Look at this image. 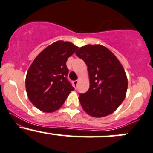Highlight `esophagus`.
Listing matches in <instances>:
<instances>
[{"label":"esophagus","mask_w":153,"mask_h":153,"mask_svg":"<svg viewBox=\"0 0 153 153\" xmlns=\"http://www.w3.org/2000/svg\"><path fill=\"white\" fill-rule=\"evenodd\" d=\"M78 81H73V86H74V87L75 88V89H76V88H77V86H78Z\"/></svg>","instance_id":"34e87169"}]
</instances>
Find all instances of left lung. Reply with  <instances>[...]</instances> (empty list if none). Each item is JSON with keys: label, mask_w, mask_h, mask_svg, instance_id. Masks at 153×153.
Returning a JSON list of instances; mask_svg holds the SVG:
<instances>
[{"label": "left lung", "mask_w": 153, "mask_h": 153, "mask_svg": "<svg viewBox=\"0 0 153 153\" xmlns=\"http://www.w3.org/2000/svg\"><path fill=\"white\" fill-rule=\"evenodd\" d=\"M75 54L88 67L90 86L80 93L83 110L94 117L113 113L126 95L128 79L123 66L111 51L100 45L83 46Z\"/></svg>", "instance_id": "left-lung-1"}]
</instances>
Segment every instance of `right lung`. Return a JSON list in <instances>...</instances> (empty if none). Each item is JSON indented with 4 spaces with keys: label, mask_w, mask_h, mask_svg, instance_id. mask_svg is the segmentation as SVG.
<instances>
[{
    "label": "right lung",
    "mask_w": 153,
    "mask_h": 153,
    "mask_svg": "<svg viewBox=\"0 0 153 153\" xmlns=\"http://www.w3.org/2000/svg\"><path fill=\"white\" fill-rule=\"evenodd\" d=\"M78 48L69 42H56L43 50L30 66L26 92L30 102L42 111L51 113L59 109L74 90L67 79L66 62Z\"/></svg>",
    "instance_id": "obj_1"
}]
</instances>
